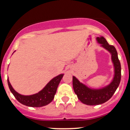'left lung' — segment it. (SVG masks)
I'll return each mask as SVG.
<instances>
[{
  "label": "left lung",
  "instance_id": "8db88e82",
  "mask_svg": "<svg viewBox=\"0 0 130 130\" xmlns=\"http://www.w3.org/2000/svg\"><path fill=\"white\" fill-rule=\"evenodd\" d=\"M96 41L100 46L111 54V61L114 67L113 79L109 85L100 88H91L80 82L75 76H73V86L74 93L79 100L87 105H101L106 102L114 94L121 81V64L118 53L113 45H109L103 36L96 37Z\"/></svg>",
  "mask_w": 130,
  "mask_h": 130
}]
</instances>
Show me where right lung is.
Here are the masks:
<instances>
[{
	"mask_svg": "<svg viewBox=\"0 0 130 130\" xmlns=\"http://www.w3.org/2000/svg\"><path fill=\"white\" fill-rule=\"evenodd\" d=\"M64 74H60L52 79L44 88L36 94L22 95L17 93L12 88L7 79L8 85L10 91L15 96L16 100L22 105L30 107H42L50 103L56 94L57 87L62 79Z\"/></svg>",
	"mask_w": 130,
	"mask_h": 130,
	"instance_id": "add662e5",
	"label": "right lung"
}]
</instances>
